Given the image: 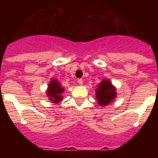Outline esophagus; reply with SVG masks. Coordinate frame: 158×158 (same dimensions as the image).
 I'll list each match as a JSON object with an SVG mask.
<instances>
[{"label":"esophagus","mask_w":158,"mask_h":158,"mask_svg":"<svg viewBox=\"0 0 158 158\" xmlns=\"http://www.w3.org/2000/svg\"><path fill=\"white\" fill-rule=\"evenodd\" d=\"M77 82L79 85H82V84H83V80H82V79H78Z\"/></svg>","instance_id":"obj_1"}]
</instances>
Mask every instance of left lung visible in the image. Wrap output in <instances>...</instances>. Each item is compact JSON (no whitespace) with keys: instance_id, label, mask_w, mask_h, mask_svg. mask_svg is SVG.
<instances>
[{"instance_id":"1","label":"left lung","mask_w":158,"mask_h":158,"mask_svg":"<svg viewBox=\"0 0 158 158\" xmlns=\"http://www.w3.org/2000/svg\"><path fill=\"white\" fill-rule=\"evenodd\" d=\"M96 91V99L101 106H106L109 104L115 98L116 92L115 87H113L111 82L105 79L100 82Z\"/></svg>"}]
</instances>
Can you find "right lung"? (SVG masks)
<instances>
[{
	"mask_svg": "<svg viewBox=\"0 0 158 158\" xmlns=\"http://www.w3.org/2000/svg\"><path fill=\"white\" fill-rule=\"evenodd\" d=\"M63 91L64 89L61 88L58 81L52 79L51 83L49 84L47 93L51 101H52L53 103H58L59 101H62V93H63Z\"/></svg>",
	"mask_w": 158,
	"mask_h": 158,
	"instance_id": "right-lung-1",
	"label": "right lung"
}]
</instances>
